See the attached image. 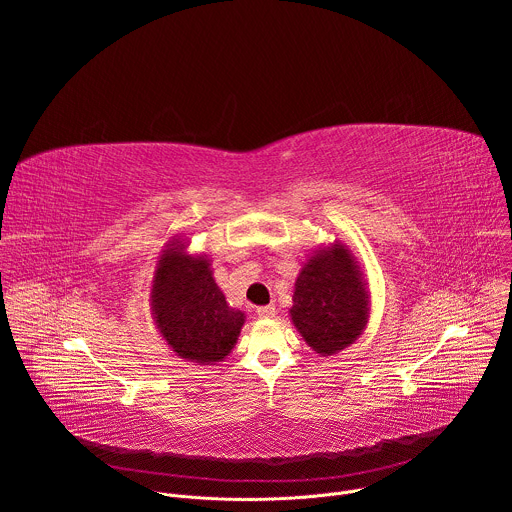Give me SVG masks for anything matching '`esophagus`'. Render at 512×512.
<instances>
[{"label":"esophagus","instance_id":"esophagus-1","mask_svg":"<svg viewBox=\"0 0 512 512\" xmlns=\"http://www.w3.org/2000/svg\"><path fill=\"white\" fill-rule=\"evenodd\" d=\"M257 314H259V318L269 320V318L275 316V308L273 306H261V308H257Z\"/></svg>","mask_w":512,"mask_h":512}]
</instances>
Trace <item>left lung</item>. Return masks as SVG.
<instances>
[{
	"label": "left lung",
	"instance_id": "obj_1",
	"mask_svg": "<svg viewBox=\"0 0 512 512\" xmlns=\"http://www.w3.org/2000/svg\"><path fill=\"white\" fill-rule=\"evenodd\" d=\"M291 300V322L320 356H334L354 344L371 318L367 275L340 241L320 245L302 263Z\"/></svg>",
	"mask_w": 512,
	"mask_h": 512
}]
</instances>
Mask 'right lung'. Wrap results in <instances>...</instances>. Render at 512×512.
<instances>
[{"label":"right lung","instance_id":"obj_1","mask_svg":"<svg viewBox=\"0 0 512 512\" xmlns=\"http://www.w3.org/2000/svg\"><path fill=\"white\" fill-rule=\"evenodd\" d=\"M190 241L172 237L158 261L150 310L168 348L194 364L223 362L235 348L245 312L231 308L212 275L206 253H190Z\"/></svg>","mask_w":512,"mask_h":512}]
</instances>
